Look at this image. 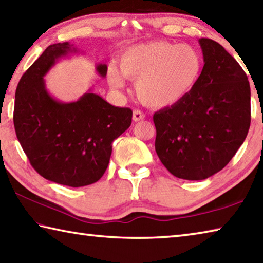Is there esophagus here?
Instances as JSON below:
<instances>
[{
    "label": "esophagus",
    "mask_w": 263,
    "mask_h": 263,
    "mask_svg": "<svg viewBox=\"0 0 263 263\" xmlns=\"http://www.w3.org/2000/svg\"><path fill=\"white\" fill-rule=\"evenodd\" d=\"M132 117H133V121H135V122H140L145 118V114L142 112L141 110H135V111H133Z\"/></svg>",
    "instance_id": "esophagus-1"
}]
</instances>
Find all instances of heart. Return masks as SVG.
Masks as SVG:
<instances>
[{
	"mask_svg": "<svg viewBox=\"0 0 263 263\" xmlns=\"http://www.w3.org/2000/svg\"><path fill=\"white\" fill-rule=\"evenodd\" d=\"M121 70L111 65L108 80L114 88H123L126 78L137 80L136 92L152 108L174 106L192 92L201 78L203 59L190 45L151 41L132 46L121 59Z\"/></svg>",
	"mask_w": 263,
	"mask_h": 263,
	"instance_id": "b5f03b06",
	"label": "heart"
}]
</instances>
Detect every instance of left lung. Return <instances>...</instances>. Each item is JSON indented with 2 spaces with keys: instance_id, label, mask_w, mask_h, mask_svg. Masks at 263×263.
<instances>
[{
  "instance_id": "8db88e82",
  "label": "left lung",
  "mask_w": 263,
  "mask_h": 263,
  "mask_svg": "<svg viewBox=\"0 0 263 263\" xmlns=\"http://www.w3.org/2000/svg\"><path fill=\"white\" fill-rule=\"evenodd\" d=\"M203 71L187 97L153 116L155 151L169 173L202 180L218 173L246 139L251 88L238 62L217 44L199 40Z\"/></svg>"
}]
</instances>
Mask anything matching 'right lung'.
Here are the masks:
<instances>
[{"instance_id":"add662e5","label":"right lung","mask_w":263,"mask_h":263,"mask_svg":"<svg viewBox=\"0 0 263 263\" xmlns=\"http://www.w3.org/2000/svg\"><path fill=\"white\" fill-rule=\"evenodd\" d=\"M77 52L69 42L47 47L22 76L16 89L13 125L31 165L54 183L80 187L102 177L112 141L131 125L130 108L114 107L90 89L73 102H61L44 77L61 57ZM107 65H97L106 77Z\"/></svg>"}]
</instances>
